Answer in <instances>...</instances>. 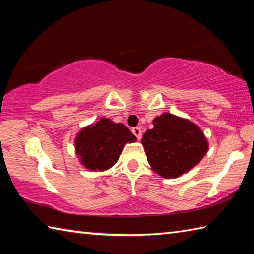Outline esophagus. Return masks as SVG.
Returning a JSON list of instances; mask_svg holds the SVG:
<instances>
[{
	"label": "esophagus",
	"instance_id": "obj_1",
	"mask_svg": "<svg viewBox=\"0 0 254 254\" xmlns=\"http://www.w3.org/2000/svg\"><path fill=\"white\" fill-rule=\"evenodd\" d=\"M132 133L136 136L137 140H141V137H142V131H141V127H135L132 128Z\"/></svg>",
	"mask_w": 254,
	"mask_h": 254
}]
</instances>
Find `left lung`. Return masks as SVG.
<instances>
[{
  "instance_id": "8db88e82",
  "label": "left lung",
  "mask_w": 254,
  "mask_h": 254,
  "mask_svg": "<svg viewBox=\"0 0 254 254\" xmlns=\"http://www.w3.org/2000/svg\"><path fill=\"white\" fill-rule=\"evenodd\" d=\"M153 128L144 133V147L151 169L163 178H177L198 165L208 151L200 127L190 120L171 113L153 119Z\"/></svg>"
}]
</instances>
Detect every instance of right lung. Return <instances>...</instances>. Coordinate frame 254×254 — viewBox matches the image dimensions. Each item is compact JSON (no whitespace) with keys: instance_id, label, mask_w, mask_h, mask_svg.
<instances>
[{"instance_id":"add662e5","label":"right lung","mask_w":254,"mask_h":254,"mask_svg":"<svg viewBox=\"0 0 254 254\" xmlns=\"http://www.w3.org/2000/svg\"><path fill=\"white\" fill-rule=\"evenodd\" d=\"M136 141L122 123L102 118L84 127L75 137V151L81 166L89 171H105L119 160L124 145Z\"/></svg>"}]
</instances>
